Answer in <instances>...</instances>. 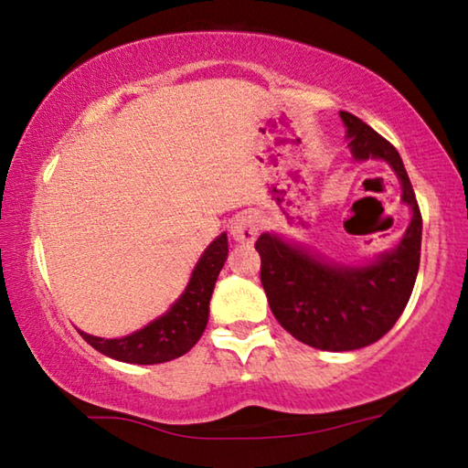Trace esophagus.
<instances>
[{"instance_id":"obj_1","label":"esophagus","mask_w":468,"mask_h":468,"mask_svg":"<svg viewBox=\"0 0 468 468\" xmlns=\"http://www.w3.org/2000/svg\"><path fill=\"white\" fill-rule=\"evenodd\" d=\"M258 217L253 215H239L233 223H231V237L233 241L243 243V245H251L258 237Z\"/></svg>"}]
</instances>
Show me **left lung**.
I'll return each mask as SVG.
<instances>
[{"mask_svg": "<svg viewBox=\"0 0 468 468\" xmlns=\"http://www.w3.org/2000/svg\"><path fill=\"white\" fill-rule=\"evenodd\" d=\"M340 120L355 161L390 165L413 217L394 250L363 266L330 262L276 233L258 237L260 279L274 318L322 351H355L382 338L405 312L421 260V212L399 150L359 117L340 111Z\"/></svg>", "mask_w": 468, "mask_h": 468, "instance_id": "1", "label": "left lung"}]
</instances>
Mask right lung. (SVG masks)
Wrapping results in <instances>:
<instances>
[{
  "label": "right lung",
  "instance_id": "obj_1",
  "mask_svg": "<svg viewBox=\"0 0 468 468\" xmlns=\"http://www.w3.org/2000/svg\"><path fill=\"white\" fill-rule=\"evenodd\" d=\"M227 253V233H220L197 260L181 297L169 307L167 314L153 320L142 330L132 332L123 338H101L86 335L82 330L78 332L99 353L123 363L154 366V363L181 357L200 340L206 324H208L210 297Z\"/></svg>",
  "mask_w": 468,
  "mask_h": 468
}]
</instances>
